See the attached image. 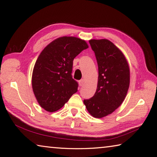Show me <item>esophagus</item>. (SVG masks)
<instances>
[{
    "label": "esophagus",
    "mask_w": 157,
    "mask_h": 157,
    "mask_svg": "<svg viewBox=\"0 0 157 157\" xmlns=\"http://www.w3.org/2000/svg\"><path fill=\"white\" fill-rule=\"evenodd\" d=\"M84 79L80 80V81H79V85H80V86H83V85H84Z\"/></svg>",
    "instance_id": "1"
}]
</instances>
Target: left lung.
<instances>
[{"mask_svg": "<svg viewBox=\"0 0 157 157\" xmlns=\"http://www.w3.org/2000/svg\"><path fill=\"white\" fill-rule=\"evenodd\" d=\"M98 65V86L94 96L84 99L95 118L110 115L124 101L130 86V67L125 56L107 39L89 40Z\"/></svg>", "mask_w": 157, "mask_h": 157, "instance_id": "obj_1", "label": "left lung"}]
</instances>
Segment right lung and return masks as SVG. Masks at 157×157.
Returning a JSON list of instances; mask_svg holds the SVG:
<instances>
[{
    "label": "right lung",
    "mask_w": 157,
    "mask_h": 157,
    "mask_svg": "<svg viewBox=\"0 0 157 157\" xmlns=\"http://www.w3.org/2000/svg\"><path fill=\"white\" fill-rule=\"evenodd\" d=\"M88 48L84 40L61 36L51 42L36 61L32 74L33 93L40 106L52 113L59 110L77 92L78 83L72 78L73 61Z\"/></svg>",
    "instance_id": "obj_1"
}]
</instances>
